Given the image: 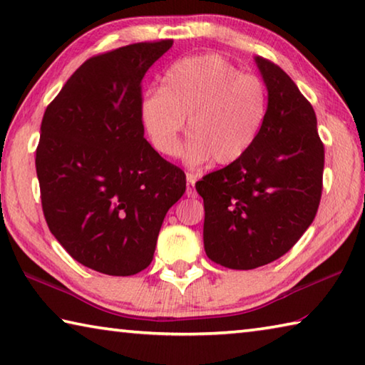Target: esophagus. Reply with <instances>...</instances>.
I'll list each match as a JSON object with an SVG mask.
<instances>
[{
    "instance_id": "34e87169",
    "label": "esophagus",
    "mask_w": 365,
    "mask_h": 365,
    "mask_svg": "<svg viewBox=\"0 0 365 365\" xmlns=\"http://www.w3.org/2000/svg\"><path fill=\"white\" fill-rule=\"evenodd\" d=\"M188 180V187H187V196L188 197H195L196 196V190H195V183H196V177L195 175H187Z\"/></svg>"
}]
</instances>
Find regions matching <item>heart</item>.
<instances>
[{
  "mask_svg": "<svg viewBox=\"0 0 365 365\" xmlns=\"http://www.w3.org/2000/svg\"><path fill=\"white\" fill-rule=\"evenodd\" d=\"M269 115V90L261 77L242 73L219 54L183 58L163 77L160 90L141 101V119L153 146L175 156L188 117L191 138L185 148L190 165L214 159L220 165L245 158Z\"/></svg>",
  "mask_w": 365,
  "mask_h": 365,
  "instance_id": "1",
  "label": "heart"
}]
</instances>
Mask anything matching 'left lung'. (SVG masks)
<instances>
[{
  "instance_id": "8db88e82",
  "label": "left lung",
  "mask_w": 365,
  "mask_h": 365,
  "mask_svg": "<svg viewBox=\"0 0 365 365\" xmlns=\"http://www.w3.org/2000/svg\"><path fill=\"white\" fill-rule=\"evenodd\" d=\"M269 90V115L237 163L196 182L205 201V250L215 264L250 270L282 257L316 217L324 145L316 113L279 66L255 58Z\"/></svg>"
}]
</instances>
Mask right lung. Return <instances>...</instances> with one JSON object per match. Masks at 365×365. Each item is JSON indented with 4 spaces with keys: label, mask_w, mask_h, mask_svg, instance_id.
I'll list each match as a JSON object with an SVG mask.
<instances>
[{
    "label": "right lung",
    "mask_w": 365,
    "mask_h": 365,
    "mask_svg": "<svg viewBox=\"0 0 365 365\" xmlns=\"http://www.w3.org/2000/svg\"><path fill=\"white\" fill-rule=\"evenodd\" d=\"M172 45L133 43L90 58L43 115L35 165L46 224L77 262L101 274L146 269L187 188L141 120V80Z\"/></svg>",
    "instance_id": "right-lung-1"
}]
</instances>
